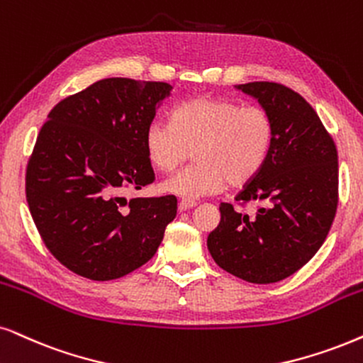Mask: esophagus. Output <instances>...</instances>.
<instances>
[{
  "label": "esophagus",
  "instance_id": "1",
  "mask_svg": "<svg viewBox=\"0 0 363 363\" xmlns=\"http://www.w3.org/2000/svg\"><path fill=\"white\" fill-rule=\"evenodd\" d=\"M194 206H196L194 201H184V199L179 201V211H181V213H184V211L194 208Z\"/></svg>",
  "mask_w": 363,
  "mask_h": 363
}]
</instances>
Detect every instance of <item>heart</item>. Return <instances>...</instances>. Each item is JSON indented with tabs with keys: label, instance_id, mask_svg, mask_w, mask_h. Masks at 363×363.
Returning a JSON list of instances; mask_svg holds the SVG:
<instances>
[{
	"label": "heart",
	"instance_id": "heart-1",
	"mask_svg": "<svg viewBox=\"0 0 363 363\" xmlns=\"http://www.w3.org/2000/svg\"><path fill=\"white\" fill-rule=\"evenodd\" d=\"M273 135L272 117L261 107L197 97L174 108L172 123L150 122L144 145L159 171L176 169L192 149L196 162L164 179L160 189L194 201L251 181L268 159Z\"/></svg>",
	"mask_w": 363,
	"mask_h": 363
}]
</instances>
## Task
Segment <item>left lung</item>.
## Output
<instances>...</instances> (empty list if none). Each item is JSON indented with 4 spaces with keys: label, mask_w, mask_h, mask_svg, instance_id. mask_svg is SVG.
<instances>
[{
    "label": "left lung",
    "mask_w": 363,
    "mask_h": 363,
    "mask_svg": "<svg viewBox=\"0 0 363 363\" xmlns=\"http://www.w3.org/2000/svg\"><path fill=\"white\" fill-rule=\"evenodd\" d=\"M236 90L258 100L273 121V145L236 201L263 203L256 216L221 203L208 250L224 272L256 284L291 277L327 238L338 204V155L313 107L288 86L250 82Z\"/></svg>",
    "instance_id": "1"
}]
</instances>
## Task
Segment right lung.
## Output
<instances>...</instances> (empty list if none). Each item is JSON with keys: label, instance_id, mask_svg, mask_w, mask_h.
<instances>
[{"label": "right lung", "instance_id": "right-lung-1", "mask_svg": "<svg viewBox=\"0 0 363 363\" xmlns=\"http://www.w3.org/2000/svg\"><path fill=\"white\" fill-rule=\"evenodd\" d=\"M164 82L104 79L48 113L26 167L41 240L80 277L108 281L140 268L177 214L174 196H121L154 182L145 128L171 95Z\"/></svg>", "mask_w": 363, "mask_h": 363}]
</instances>
